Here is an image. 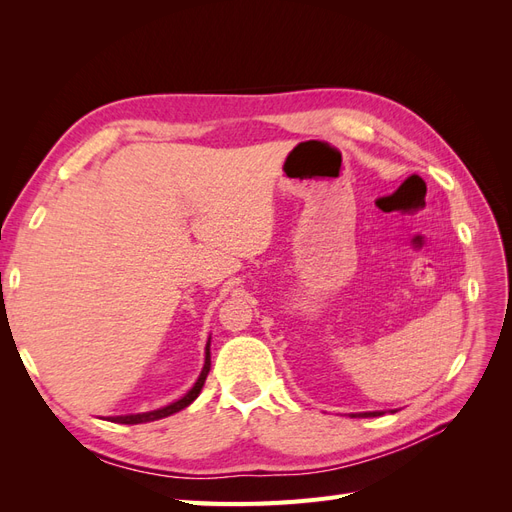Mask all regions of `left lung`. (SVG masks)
I'll use <instances>...</instances> for the list:
<instances>
[{"label":"left lung","mask_w":512,"mask_h":512,"mask_svg":"<svg viewBox=\"0 0 512 512\" xmlns=\"http://www.w3.org/2000/svg\"><path fill=\"white\" fill-rule=\"evenodd\" d=\"M380 414H382V412H359V414H352V416H354V418H356V416L367 418V416H380Z\"/></svg>","instance_id":"left-lung-1"}]
</instances>
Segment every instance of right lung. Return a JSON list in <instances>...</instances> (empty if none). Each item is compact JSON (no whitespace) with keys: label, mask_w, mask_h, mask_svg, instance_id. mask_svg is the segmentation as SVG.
<instances>
[{"label":"right lung","mask_w":512,"mask_h":512,"mask_svg":"<svg viewBox=\"0 0 512 512\" xmlns=\"http://www.w3.org/2000/svg\"><path fill=\"white\" fill-rule=\"evenodd\" d=\"M209 369H211V337L207 339V346H205V365H203V369H200V376H198V380L194 382L192 389H190L188 393H185L181 399L173 401V404H168V406H162V408H158V410L138 412V414H121V416H108V421L119 423V425H138V423H151V421H160V418H166V416H170V414H175V412H179V410H183V408H188V406L192 404V401H194V399L200 395V391H203V386H205V380H207Z\"/></svg>","instance_id":"1"}]
</instances>
